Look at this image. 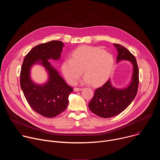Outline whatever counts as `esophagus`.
Instances as JSON below:
<instances>
[{"label": "esophagus", "instance_id": "1", "mask_svg": "<svg viewBox=\"0 0 160 160\" xmlns=\"http://www.w3.org/2000/svg\"><path fill=\"white\" fill-rule=\"evenodd\" d=\"M73 90H74L75 92H78V91L82 90H83V88H77V87H75Z\"/></svg>", "mask_w": 160, "mask_h": 160}]
</instances>
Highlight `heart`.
<instances>
[{
	"label": "heart",
	"mask_w": 160,
	"mask_h": 160,
	"mask_svg": "<svg viewBox=\"0 0 160 160\" xmlns=\"http://www.w3.org/2000/svg\"><path fill=\"white\" fill-rule=\"evenodd\" d=\"M114 63V58L109 52L98 47L83 45L72 52V58L63 61L62 72L70 84L76 83L83 70L85 75L81 82L98 85L109 78Z\"/></svg>",
	"instance_id": "heart-1"
}]
</instances>
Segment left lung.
Segmentation results:
<instances>
[{
	"instance_id": "1",
	"label": "left lung",
	"mask_w": 160,
	"mask_h": 160,
	"mask_svg": "<svg viewBox=\"0 0 160 160\" xmlns=\"http://www.w3.org/2000/svg\"><path fill=\"white\" fill-rule=\"evenodd\" d=\"M113 45L118 53L117 62L129 61L132 64V74L129 83L123 88L113 86L110 78L96 90L88 108L96 115L104 118L115 117L123 111L134 99L139 86V68L135 56L122 45L117 43Z\"/></svg>"
}]
</instances>
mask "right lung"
I'll return each instance as SVG.
<instances>
[{
	"instance_id": "obj_1",
	"label": "right lung",
	"mask_w": 160,
	"mask_h": 160,
	"mask_svg": "<svg viewBox=\"0 0 160 160\" xmlns=\"http://www.w3.org/2000/svg\"><path fill=\"white\" fill-rule=\"evenodd\" d=\"M64 46L59 40L37 45L25 56L21 69L20 85L28 103L35 112L47 118L54 117L66 109L73 90L49 61L59 60ZM35 64L42 65L48 73V78L43 84H37L31 79V70Z\"/></svg>"
}]
</instances>
